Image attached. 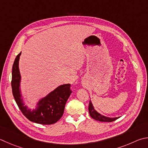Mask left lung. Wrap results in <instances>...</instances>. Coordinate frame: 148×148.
<instances>
[{"label": "left lung", "mask_w": 148, "mask_h": 148, "mask_svg": "<svg viewBox=\"0 0 148 148\" xmlns=\"http://www.w3.org/2000/svg\"><path fill=\"white\" fill-rule=\"evenodd\" d=\"M88 112H89L90 116L93 119L96 120L100 121V122H111L113 121L117 120L119 117L118 118H108L106 116H104L103 115L99 114L98 112H96L92 105L90 101H89V105H88Z\"/></svg>", "instance_id": "1"}]
</instances>
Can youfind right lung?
Here are the masks:
<instances>
[{
	"mask_svg": "<svg viewBox=\"0 0 148 148\" xmlns=\"http://www.w3.org/2000/svg\"><path fill=\"white\" fill-rule=\"evenodd\" d=\"M21 53H18L15 58L12 67V88L16 103L22 113L31 122L42 125L55 123L63 116L65 103L72 93L71 85H63L56 88L39 102L36 111L31 112L24 106L20 94L21 76L18 70V60Z\"/></svg>",
	"mask_w": 148,
	"mask_h": 148,
	"instance_id": "1",
	"label": "right lung"
}]
</instances>
